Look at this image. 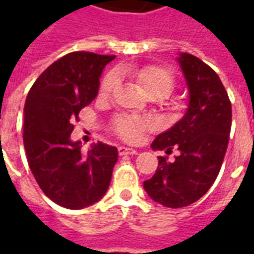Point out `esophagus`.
I'll return each mask as SVG.
<instances>
[{"instance_id": "1", "label": "esophagus", "mask_w": 254, "mask_h": 254, "mask_svg": "<svg viewBox=\"0 0 254 254\" xmlns=\"http://www.w3.org/2000/svg\"><path fill=\"white\" fill-rule=\"evenodd\" d=\"M118 154L124 156V155H136L137 151L133 148H129V147H118Z\"/></svg>"}]
</instances>
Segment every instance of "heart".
<instances>
[{
  "label": "heart",
  "instance_id": "b5f03b06",
  "mask_svg": "<svg viewBox=\"0 0 254 254\" xmlns=\"http://www.w3.org/2000/svg\"><path fill=\"white\" fill-rule=\"evenodd\" d=\"M129 70V69H122ZM137 81L141 84L144 91L154 99H165L176 88V78L167 67L159 65H145V66L130 70ZM120 83V74L117 70H110L102 78L99 92L102 96H110ZM152 127V122L147 118H141L130 114H120L113 120L114 132L127 141H134L140 134L148 130Z\"/></svg>",
  "mask_w": 254,
  "mask_h": 254
}]
</instances>
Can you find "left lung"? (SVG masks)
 I'll return each mask as SVG.
<instances>
[{"instance_id":"obj_1","label":"left lung","mask_w":254,"mask_h":254,"mask_svg":"<svg viewBox=\"0 0 254 254\" xmlns=\"http://www.w3.org/2000/svg\"><path fill=\"white\" fill-rule=\"evenodd\" d=\"M189 87L190 102L185 117L151 147L180 154L159 163L144 189L154 201L169 208L188 207L212 187L223 163L231 127V102L220 78L207 64L191 54L178 58Z\"/></svg>"}]
</instances>
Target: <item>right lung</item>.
<instances>
[{"mask_svg": "<svg viewBox=\"0 0 254 254\" xmlns=\"http://www.w3.org/2000/svg\"><path fill=\"white\" fill-rule=\"evenodd\" d=\"M114 58L69 53L36 78L25 99L23 140L28 166L43 193L67 209L94 204L110 185L116 147L98 141L83 154L70 133L80 110L98 95L103 67Z\"/></svg>", "mask_w": 254, "mask_h": 254, "instance_id": "right-lung-1", "label": "right lung"}]
</instances>
